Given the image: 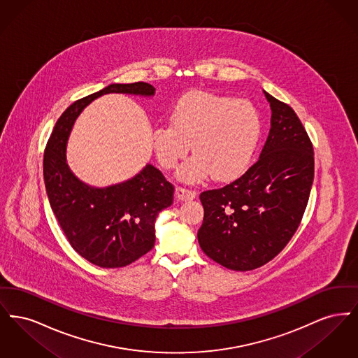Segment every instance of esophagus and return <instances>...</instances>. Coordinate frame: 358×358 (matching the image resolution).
<instances>
[{
	"label": "esophagus",
	"instance_id": "1",
	"mask_svg": "<svg viewBox=\"0 0 358 358\" xmlns=\"http://www.w3.org/2000/svg\"><path fill=\"white\" fill-rule=\"evenodd\" d=\"M176 196L182 200V201H187V200H193L196 199V192L192 189H187V187H176Z\"/></svg>",
	"mask_w": 358,
	"mask_h": 358
}]
</instances>
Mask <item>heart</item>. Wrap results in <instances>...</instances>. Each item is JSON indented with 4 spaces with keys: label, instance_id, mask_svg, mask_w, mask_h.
Instances as JSON below:
<instances>
[{
    "label": "heart",
    "instance_id": "1",
    "mask_svg": "<svg viewBox=\"0 0 358 358\" xmlns=\"http://www.w3.org/2000/svg\"><path fill=\"white\" fill-rule=\"evenodd\" d=\"M262 134V120L247 101L209 92H192L173 106L171 124H157L152 133L158 161L171 169L194 153L178 176L197 182L209 174L229 181L247 169Z\"/></svg>",
    "mask_w": 358,
    "mask_h": 358
}]
</instances>
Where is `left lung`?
I'll use <instances>...</instances> for the list:
<instances>
[{
  "mask_svg": "<svg viewBox=\"0 0 358 358\" xmlns=\"http://www.w3.org/2000/svg\"><path fill=\"white\" fill-rule=\"evenodd\" d=\"M264 95L273 114L259 159L231 184L200 194V247L234 271L262 267L286 247L314 180V150L302 122L289 104Z\"/></svg>",
  "mask_w": 358,
  "mask_h": 358,
  "instance_id": "1",
  "label": "left lung"
}]
</instances>
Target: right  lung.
<instances>
[{"label": "right lung", "instance_id": "right-lung-1", "mask_svg": "<svg viewBox=\"0 0 358 358\" xmlns=\"http://www.w3.org/2000/svg\"><path fill=\"white\" fill-rule=\"evenodd\" d=\"M153 96L149 83L110 85L72 103L57 120L44 152V182L52 210L72 248L102 268L124 267L155 243V219L173 204L174 187L148 164L133 178L106 187L82 182L69 168L66 149L79 114L106 94Z\"/></svg>", "mask_w": 358, "mask_h": 358}]
</instances>
